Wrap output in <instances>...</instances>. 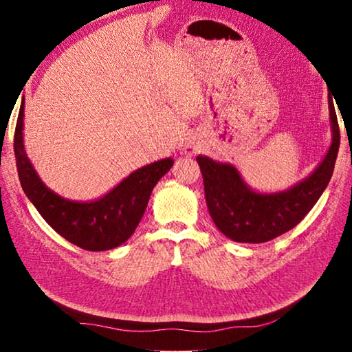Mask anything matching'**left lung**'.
Here are the masks:
<instances>
[{"label": "left lung", "instance_id": "obj_1", "mask_svg": "<svg viewBox=\"0 0 352 352\" xmlns=\"http://www.w3.org/2000/svg\"><path fill=\"white\" fill-rule=\"evenodd\" d=\"M327 102L332 144L318 168L290 189L272 194L256 192L233 164L217 163L199 155L208 211L226 237L245 243L272 241L300 223L317 204L331 180L340 147V129L332 96H327Z\"/></svg>", "mask_w": 352, "mask_h": 352}]
</instances>
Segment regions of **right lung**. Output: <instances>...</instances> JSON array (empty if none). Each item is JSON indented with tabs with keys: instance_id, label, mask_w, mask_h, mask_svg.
I'll return each mask as SVG.
<instances>
[{
	"instance_id": "add662e5",
	"label": "right lung",
	"mask_w": 352,
	"mask_h": 352,
	"mask_svg": "<svg viewBox=\"0 0 352 352\" xmlns=\"http://www.w3.org/2000/svg\"><path fill=\"white\" fill-rule=\"evenodd\" d=\"M25 100L16 119L14 152L21 188L52 230L68 242L88 252H105L119 247L133 234L152 189L166 175L174 160L164 158L135 170L94 201H73L57 195L40 180L23 144Z\"/></svg>"
}]
</instances>
